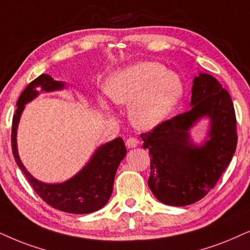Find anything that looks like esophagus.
Wrapping results in <instances>:
<instances>
[{
  "mask_svg": "<svg viewBox=\"0 0 250 250\" xmlns=\"http://www.w3.org/2000/svg\"><path fill=\"white\" fill-rule=\"evenodd\" d=\"M138 143H140V142H138L137 138L135 137H129L127 138V141H125V145H127L128 147H136Z\"/></svg>",
  "mask_w": 250,
  "mask_h": 250,
  "instance_id": "obj_1",
  "label": "esophagus"
}]
</instances>
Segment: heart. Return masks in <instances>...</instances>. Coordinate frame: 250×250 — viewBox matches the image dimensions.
Returning a JSON list of instances; mask_svg holds the SVG:
<instances>
[{
	"label": "heart",
	"instance_id": "1",
	"mask_svg": "<svg viewBox=\"0 0 250 250\" xmlns=\"http://www.w3.org/2000/svg\"><path fill=\"white\" fill-rule=\"evenodd\" d=\"M105 90L118 105H131L130 120L135 127L152 129L178 105L183 83L178 74L168 71L162 63L140 62L110 76Z\"/></svg>",
	"mask_w": 250,
	"mask_h": 250
}]
</instances>
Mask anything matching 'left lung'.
Here are the masks:
<instances>
[{
	"label": "left lung",
	"mask_w": 250,
	"mask_h": 250,
	"mask_svg": "<svg viewBox=\"0 0 250 250\" xmlns=\"http://www.w3.org/2000/svg\"><path fill=\"white\" fill-rule=\"evenodd\" d=\"M192 108L141 134L151 157L147 185L162 203L185 207L196 203L212 189L235 152L236 118L229 93L208 74L195 77ZM207 115L211 120L209 140L196 148L188 128Z\"/></svg>",
	"instance_id": "8db88e82"
}]
</instances>
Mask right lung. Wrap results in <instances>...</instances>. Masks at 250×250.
Here are the masks:
<instances>
[{
    "instance_id": "add662e5",
    "label": "right lung",
    "mask_w": 250,
    "mask_h": 250,
    "mask_svg": "<svg viewBox=\"0 0 250 250\" xmlns=\"http://www.w3.org/2000/svg\"><path fill=\"white\" fill-rule=\"evenodd\" d=\"M64 86L62 82L54 81L52 76L42 74L31 82L20 96L17 109L12 118L11 127V147L16 163L20 166L25 178L32 186L33 190L54 209L69 213L83 214L91 213L102 209L113 191L116 169L121 160L127 154L125 142L121 137L115 138L103 146L93 154L90 163L83 169L68 181L58 185H47L39 182L25 169L17 152L16 135L21 114L25 104L34 99L42 91L60 90Z\"/></svg>"
}]
</instances>
